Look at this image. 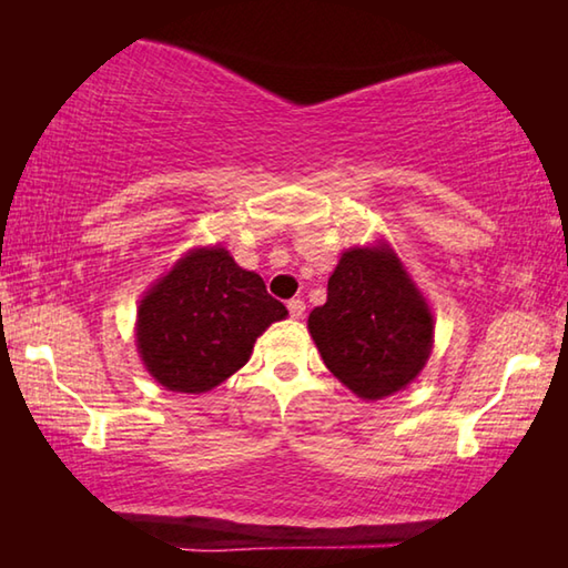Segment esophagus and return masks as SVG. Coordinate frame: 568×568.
Returning a JSON list of instances; mask_svg holds the SVG:
<instances>
[{
    "mask_svg": "<svg viewBox=\"0 0 568 568\" xmlns=\"http://www.w3.org/2000/svg\"><path fill=\"white\" fill-rule=\"evenodd\" d=\"M287 311H291L293 318H303V313H305L303 297H293V301H287Z\"/></svg>",
    "mask_w": 568,
    "mask_h": 568,
    "instance_id": "esophagus-1",
    "label": "esophagus"
}]
</instances>
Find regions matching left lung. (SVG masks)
I'll use <instances>...</instances> for the list:
<instances>
[{"mask_svg": "<svg viewBox=\"0 0 568 568\" xmlns=\"http://www.w3.org/2000/svg\"><path fill=\"white\" fill-rule=\"evenodd\" d=\"M323 363L363 400L413 383L434 348V315L390 245L351 247L307 318Z\"/></svg>", "mask_w": 568, "mask_h": 568, "instance_id": "1", "label": "left lung"}]
</instances>
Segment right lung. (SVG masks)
<instances>
[{"label":"right lung","mask_w":568,"mask_h":568,"mask_svg":"<svg viewBox=\"0 0 568 568\" xmlns=\"http://www.w3.org/2000/svg\"><path fill=\"white\" fill-rule=\"evenodd\" d=\"M287 315L225 247H192L138 307V351L160 386L205 393L243 368L257 335Z\"/></svg>","instance_id":"add662e5"}]
</instances>
